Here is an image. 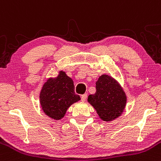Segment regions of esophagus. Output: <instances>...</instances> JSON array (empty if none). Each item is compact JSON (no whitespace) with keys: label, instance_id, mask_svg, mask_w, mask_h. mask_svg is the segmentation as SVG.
<instances>
[{"label":"esophagus","instance_id":"1","mask_svg":"<svg viewBox=\"0 0 161 161\" xmlns=\"http://www.w3.org/2000/svg\"><path fill=\"white\" fill-rule=\"evenodd\" d=\"M86 98H87V94L82 95V96H81V100H82V102H85Z\"/></svg>","mask_w":161,"mask_h":161}]
</instances>
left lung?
I'll list each match as a JSON object with an SVG mask.
<instances>
[{"mask_svg": "<svg viewBox=\"0 0 161 161\" xmlns=\"http://www.w3.org/2000/svg\"><path fill=\"white\" fill-rule=\"evenodd\" d=\"M96 92L88 96V103L94 108L99 119L111 122L123 114L127 96L119 82L113 76L103 74L96 82Z\"/></svg>", "mask_w": 161, "mask_h": 161, "instance_id": "left-lung-1", "label": "left lung"}]
</instances>
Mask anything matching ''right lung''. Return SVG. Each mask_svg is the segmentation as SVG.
Returning a JSON list of instances; mask_svg holds the SVG:
<instances>
[{
  "instance_id": "obj_1",
  "label": "right lung",
  "mask_w": 161,
  "mask_h": 161,
  "mask_svg": "<svg viewBox=\"0 0 161 161\" xmlns=\"http://www.w3.org/2000/svg\"><path fill=\"white\" fill-rule=\"evenodd\" d=\"M81 99L75 93L72 78L65 71H59L56 77H49L44 83L40 92L39 102L43 113L55 120L65 116L67 109Z\"/></svg>"
}]
</instances>
